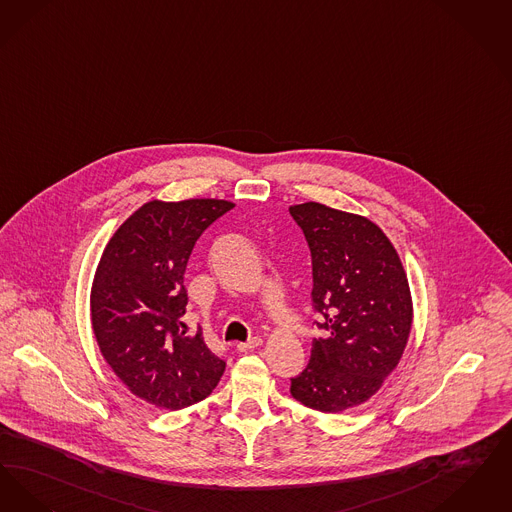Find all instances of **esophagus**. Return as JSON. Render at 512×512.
Returning a JSON list of instances; mask_svg holds the SVG:
<instances>
[{
  "instance_id": "1",
  "label": "esophagus",
  "mask_w": 512,
  "mask_h": 512,
  "mask_svg": "<svg viewBox=\"0 0 512 512\" xmlns=\"http://www.w3.org/2000/svg\"><path fill=\"white\" fill-rule=\"evenodd\" d=\"M258 346H262V338H260V336H254V338H250L248 342H239V344H237V350H239V352H250V350H254V348H258Z\"/></svg>"
}]
</instances>
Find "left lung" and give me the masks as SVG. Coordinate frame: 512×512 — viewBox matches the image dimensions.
Wrapping results in <instances>:
<instances>
[{
    "label": "left lung",
    "mask_w": 512,
    "mask_h": 512,
    "mask_svg": "<svg viewBox=\"0 0 512 512\" xmlns=\"http://www.w3.org/2000/svg\"><path fill=\"white\" fill-rule=\"evenodd\" d=\"M289 212L312 252L323 331L308 367L290 378V394L315 411L342 413L375 396L400 363L413 323L407 273L377 223L319 202Z\"/></svg>",
    "instance_id": "left-lung-1"
}]
</instances>
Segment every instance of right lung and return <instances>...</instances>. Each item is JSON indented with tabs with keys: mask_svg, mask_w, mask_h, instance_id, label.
I'll use <instances>...</instances> for the list:
<instances>
[{
	"mask_svg": "<svg viewBox=\"0 0 512 512\" xmlns=\"http://www.w3.org/2000/svg\"><path fill=\"white\" fill-rule=\"evenodd\" d=\"M233 206L151 200L116 229L99 260L89 296L97 346L128 390L156 407L178 411L204 400L225 371L202 334L181 331L183 275L204 229Z\"/></svg>",
	"mask_w": 512,
	"mask_h": 512,
	"instance_id": "right-lung-1",
	"label": "right lung"
}]
</instances>
